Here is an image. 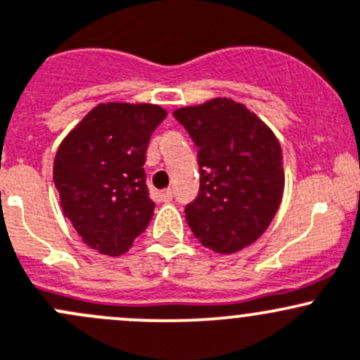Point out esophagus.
I'll return each instance as SVG.
<instances>
[{
	"instance_id": "obj_1",
	"label": "esophagus",
	"mask_w": 360,
	"mask_h": 360,
	"mask_svg": "<svg viewBox=\"0 0 360 360\" xmlns=\"http://www.w3.org/2000/svg\"><path fill=\"white\" fill-rule=\"evenodd\" d=\"M159 199H161V201H165V202L172 201V199H173V191H172V188H165V191L159 192Z\"/></svg>"
}]
</instances>
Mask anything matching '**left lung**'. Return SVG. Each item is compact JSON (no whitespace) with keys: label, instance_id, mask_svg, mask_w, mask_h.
<instances>
[{"label":"left lung","instance_id":"obj_1","mask_svg":"<svg viewBox=\"0 0 360 360\" xmlns=\"http://www.w3.org/2000/svg\"><path fill=\"white\" fill-rule=\"evenodd\" d=\"M175 119L194 140L199 194L185 220L202 247L234 254L269 227L283 195V158L275 133L241 103L213 98Z\"/></svg>","mask_w":360,"mask_h":360}]
</instances>
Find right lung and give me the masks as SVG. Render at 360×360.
I'll use <instances>...</instances> for the list:
<instances>
[{
	"mask_svg": "<svg viewBox=\"0 0 360 360\" xmlns=\"http://www.w3.org/2000/svg\"><path fill=\"white\" fill-rule=\"evenodd\" d=\"M166 115L150 103H99L60 141L54 184L63 215L99 254H126L152 220L145 152Z\"/></svg>",
	"mask_w": 360,
	"mask_h": 360,
	"instance_id": "add662e5",
	"label": "right lung"
}]
</instances>
